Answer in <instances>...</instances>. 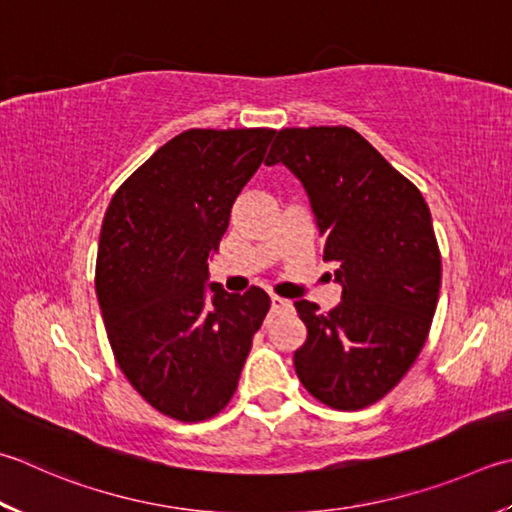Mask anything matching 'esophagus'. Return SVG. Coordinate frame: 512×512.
Masks as SVG:
<instances>
[{
    "mask_svg": "<svg viewBox=\"0 0 512 512\" xmlns=\"http://www.w3.org/2000/svg\"><path fill=\"white\" fill-rule=\"evenodd\" d=\"M290 306L293 304H290L284 297H277V295L270 297V310H273V313H282V310H288Z\"/></svg>",
    "mask_w": 512,
    "mask_h": 512,
    "instance_id": "34e87169",
    "label": "esophagus"
}]
</instances>
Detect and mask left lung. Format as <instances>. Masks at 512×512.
Returning a JSON list of instances; mask_svg holds the SVG:
<instances>
[{
    "label": "left lung",
    "mask_w": 512,
    "mask_h": 512,
    "mask_svg": "<svg viewBox=\"0 0 512 512\" xmlns=\"http://www.w3.org/2000/svg\"><path fill=\"white\" fill-rule=\"evenodd\" d=\"M266 164L302 182L324 262L339 264L330 313L295 302L308 328L293 357L299 382L330 408H366L408 373L433 324L442 257L428 204L348 126L279 130Z\"/></svg>",
    "instance_id": "left-lung-1"
}]
</instances>
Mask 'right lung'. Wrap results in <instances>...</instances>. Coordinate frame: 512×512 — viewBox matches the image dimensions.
<instances>
[{
  "instance_id": "1",
  "label": "right lung",
  "mask_w": 512,
  "mask_h": 512,
  "mask_svg": "<svg viewBox=\"0 0 512 512\" xmlns=\"http://www.w3.org/2000/svg\"><path fill=\"white\" fill-rule=\"evenodd\" d=\"M273 128H190L117 188L99 235L95 288L108 342L146 402L204 422L235 395L270 308L208 284L230 208L262 166Z\"/></svg>"
}]
</instances>
